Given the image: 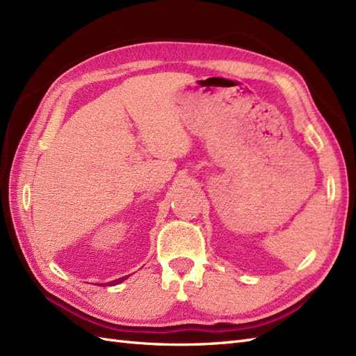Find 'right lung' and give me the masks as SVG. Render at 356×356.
Listing matches in <instances>:
<instances>
[{
	"mask_svg": "<svg viewBox=\"0 0 356 356\" xmlns=\"http://www.w3.org/2000/svg\"><path fill=\"white\" fill-rule=\"evenodd\" d=\"M126 278H127V277H122V278H118V280H115V282H112L111 284H117V283H121V282H124V280H126Z\"/></svg>",
	"mask_w": 356,
	"mask_h": 356,
	"instance_id": "right-lung-1",
	"label": "right lung"
}]
</instances>
